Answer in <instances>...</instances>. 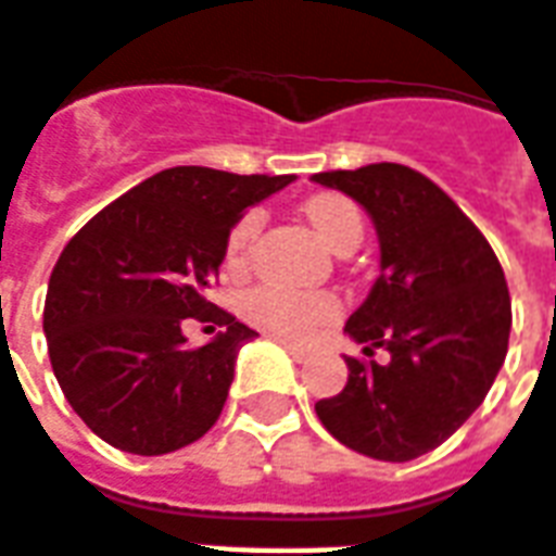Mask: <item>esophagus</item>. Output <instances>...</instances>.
I'll use <instances>...</instances> for the list:
<instances>
[{
	"label": "esophagus",
	"instance_id": "obj_1",
	"mask_svg": "<svg viewBox=\"0 0 556 556\" xmlns=\"http://www.w3.org/2000/svg\"><path fill=\"white\" fill-rule=\"evenodd\" d=\"M270 337L277 339V342H279V345H282V349H289V351H291V357H294V361H303V357H306V349H303L301 342H294V339L286 337V333H270Z\"/></svg>",
	"mask_w": 556,
	"mask_h": 556
}]
</instances>
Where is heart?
I'll return each mask as SVG.
<instances>
[{
    "mask_svg": "<svg viewBox=\"0 0 556 556\" xmlns=\"http://www.w3.org/2000/svg\"><path fill=\"white\" fill-rule=\"evenodd\" d=\"M303 214L309 219V226L321 241L339 253L349 243H361L363 223L361 211L351 205L342 195H313ZM262 231V211H250L238 219V226L231 229L229 241H226V262L229 267H243L250 258L255 238ZM247 315L265 325L267 330H277L286 337H303L313 327L325 325L333 315V301L327 294H291V291L274 289V286H258L247 294L243 301Z\"/></svg>",
    "mask_w": 556,
    "mask_h": 556,
    "instance_id": "heart-1",
    "label": "heart"
}]
</instances>
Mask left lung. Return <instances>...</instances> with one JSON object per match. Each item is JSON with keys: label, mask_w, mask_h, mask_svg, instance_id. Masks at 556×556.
Returning a JSON list of instances; mask_svg holds the SVG:
<instances>
[{"label": "left lung", "mask_w": 556, "mask_h": 556, "mask_svg": "<svg viewBox=\"0 0 556 556\" xmlns=\"http://www.w3.org/2000/svg\"><path fill=\"white\" fill-rule=\"evenodd\" d=\"M315 184L351 195L378 235V267L345 333L363 354L349 384L315 414L354 453L410 462L441 446L501 372L513 303L497 255L482 231L426 175L399 163L318 172Z\"/></svg>", "instance_id": "8db88e82"}]
</instances>
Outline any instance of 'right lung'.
Returning <instances> with one entry per match:
<instances>
[{
    "mask_svg": "<svg viewBox=\"0 0 556 556\" xmlns=\"http://www.w3.org/2000/svg\"><path fill=\"white\" fill-rule=\"evenodd\" d=\"M291 181L175 166L71 238L47 286L43 333L67 405L101 441L163 455L217 422L238 351L255 330L214 309L205 291L247 207ZM187 317L217 320L224 333L190 346Z\"/></svg>",
    "mask_w": 556,
    "mask_h": 556,
    "instance_id": "add662e5",
    "label": "right lung"
}]
</instances>
